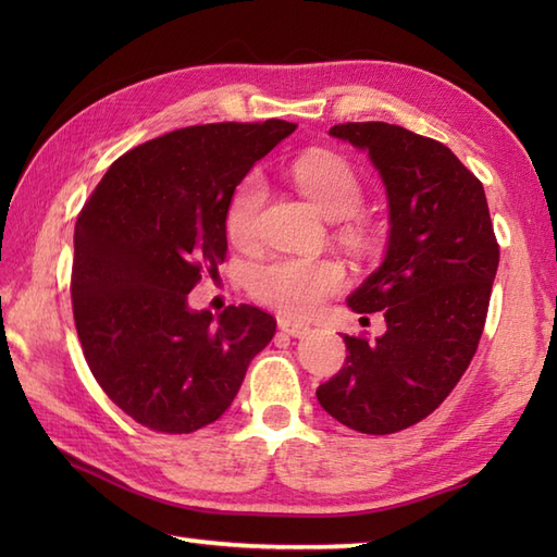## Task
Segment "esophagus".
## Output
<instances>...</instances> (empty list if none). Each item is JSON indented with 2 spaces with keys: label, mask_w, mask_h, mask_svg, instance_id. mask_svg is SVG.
Segmentation results:
<instances>
[{
  "label": "esophagus",
  "mask_w": 557,
  "mask_h": 557,
  "mask_svg": "<svg viewBox=\"0 0 557 557\" xmlns=\"http://www.w3.org/2000/svg\"><path fill=\"white\" fill-rule=\"evenodd\" d=\"M277 325H280V330L282 333H287V335H292V337H304L306 333H309V325L306 323H299V321H292V318H277Z\"/></svg>",
  "instance_id": "1"
}]
</instances>
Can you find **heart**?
I'll use <instances>...</instances> for the list:
<instances>
[{"mask_svg":"<svg viewBox=\"0 0 557 557\" xmlns=\"http://www.w3.org/2000/svg\"><path fill=\"white\" fill-rule=\"evenodd\" d=\"M294 184L327 220H347L361 208L363 186L351 164L335 152L315 150L299 158L292 168ZM268 188L260 174H248L236 186L227 206V227L234 244L253 239L258 212L265 203ZM248 292L258 301L285 315H311L327 297L345 287V270L327 258L277 256L260 260L246 275Z\"/></svg>","mask_w":557,"mask_h":557,"instance_id":"obj_1","label":"heart"}]
</instances>
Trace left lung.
<instances>
[{"instance_id": "obj_1", "label": "left lung", "mask_w": 557, "mask_h": 557, "mask_svg": "<svg viewBox=\"0 0 557 557\" xmlns=\"http://www.w3.org/2000/svg\"><path fill=\"white\" fill-rule=\"evenodd\" d=\"M330 136L369 152L387 196V248L347 306L383 311L373 342L345 335L347 359L315 389L349 429L387 435L419 423L465 375L486 323L500 248L483 186L447 146L385 122Z\"/></svg>"}]
</instances>
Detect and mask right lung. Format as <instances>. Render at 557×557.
<instances>
[{"label":"right lung","mask_w":557,"mask_h":557,"mask_svg":"<svg viewBox=\"0 0 557 557\" xmlns=\"http://www.w3.org/2000/svg\"><path fill=\"white\" fill-rule=\"evenodd\" d=\"M297 124H203L128 150L83 206L71 301L86 361L134 421L194 433L218 421L275 318L239 304L194 311L188 292L227 253L234 188Z\"/></svg>","instance_id":"obj_1"}]
</instances>
